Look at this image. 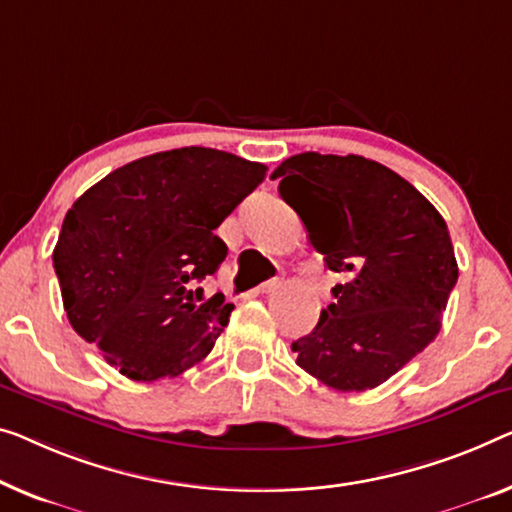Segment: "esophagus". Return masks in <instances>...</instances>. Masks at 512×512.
Segmentation results:
<instances>
[{
    "label": "esophagus",
    "mask_w": 512,
    "mask_h": 512,
    "mask_svg": "<svg viewBox=\"0 0 512 512\" xmlns=\"http://www.w3.org/2000/svg\"><path fill=\"white\" fill-rule=\"evenodd\" d=\"M280 278H271V280H266V282H262V285L257 287V292L259 294H269V292H273V289H278L280 287Z\"/></svg>",
    "instance_id": "obj_1"
}]
</instances>
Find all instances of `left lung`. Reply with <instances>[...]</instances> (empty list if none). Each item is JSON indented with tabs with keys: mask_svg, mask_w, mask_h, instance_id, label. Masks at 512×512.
Instances as JSON below:
<instances>
[{
	"mask_svg": "<svg viewBox=\"0 0 512 512\" xmlns=\"http://www.w3.org/2000/svg\"><path fill=\"white\" fill-rule=\"evenodd\" d=\"M280 197L345 285L315 329L292 342L296 365L335 391H368L421 354L457 282L446 220L386 165L363 156H292L273 170Z\"/></svg>",
	"mask_w": 512,
	"mask_h": 512,
	"instance_id": "8db88e82",
	"label": "left lung"
}]
</instances>
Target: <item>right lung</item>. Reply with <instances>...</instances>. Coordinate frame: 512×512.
Wrapping results in <instances>:
<instances>
[{
  "instance_id": "obj_1",
  "label": "right lung",
  "mask_w": 512,
  "mask_h": 512,
  "mask_svg": "<svg viewBox=\"0 0 512 512\" xmlns=\"http://www.w3.org/2000/svg\"><path fill=\"white\" fill-rule=\"evenodd\" d=\"M266 165L207 147L137 158L68 209L52 253L68 322L135 381L177 377L213 349L234 310L202 282L227 246L213 230Z\"/></svg>"
}]
</instances>
